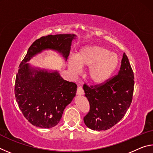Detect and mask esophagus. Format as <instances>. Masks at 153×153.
I'll list each match as a JSON object with an SVG mask.
<instances>
[{
    "instance_id": "obj_1",
    "label": "esophagus",
    "mask_w": 153,
    "mask_h": 153,
    "mask_svg": "<svg viewBox=\"0 0 153 153\" xmlns=\"http://www.w3.org/2000/svg\"><path fill=\"white\" fill-rule=\"evenodd\" d=\"M84 90H83L81 86H78L77 87V95H82L84 94Z\"/></svg>"
}]
</instances>
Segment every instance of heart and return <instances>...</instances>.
Listing matches in <instances>:
<instances>
[{
    "label": "heart",
    "instance_id": "heart-1",
    "mask_svg": "<svg viewBox=\"0 0 153 153\" xmlns=\"http://www.w3.org/2000/svg\"><path fill=\"white\" fill-rule=\"evenodd\" d=\"M120 63L119 56L115 53L100 46H88L76 54L74 59L69 61L68 67L74 75L80 68L88 67L86 76L93 84H104L110 78Z\"/></svg>",
    "mask_w": 153,
    "mask_h": 153
}]
</instances>
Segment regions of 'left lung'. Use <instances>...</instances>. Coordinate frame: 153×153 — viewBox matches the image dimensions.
Returning a JSON list of instances; mask_svg holds the SVG:
<instances>
[{"label":"left lung","instance_id":"left-lung-1","mask_svg":"<svg viewBox=\"0 0 153 153\" xmlns=\"http://www.w3.org/2000/svg\"><path fill=\"white\" fill-rule=\"evenodd\" d=\"M134 79L129 59L123 53L117 76L101 86L84 85L90 108L84 118L88 128L96 131L107 130L124 117L132 100Z\"/></svg>","mask_w":153,"mask_h":153}]
</instances>
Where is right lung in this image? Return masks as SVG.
<instances>
[{
	"instance_id": "1",
	"label": "right lung",
	"mask_w": 153,
	"mask_h": 153,
	"mask_svg": "<svg viewBox=\"0 0 153 153\" xmlns=\"http://www.w3.org/2000/svg\"><path fill=\"white\" fill-rule=\"evenodd\" d=\"M75 34L48 35L36 40L22 61L15 79V94L20 110L33 126L51 128L59 123L76 96L77 85L65 80L58 70L28 63L45 51H53L67 60Z\"/></svg>"
}]
</instances>
